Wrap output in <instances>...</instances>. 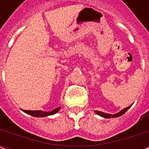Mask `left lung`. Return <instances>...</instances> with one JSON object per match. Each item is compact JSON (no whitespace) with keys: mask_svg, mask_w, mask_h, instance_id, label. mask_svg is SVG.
Masks as SVG:
<instances>
[{"mask_svg":"<svg viewBox=\"0 0 149 149\" xmlns=\"http://www.w3.org/2000/svg\"><path fill=\"white\" fill-rule=\"evenodd\" d=\"M130 107H131V105L128 106V108H125L124 109H122L121 111H120V112H117V113H116V114H113V115H112V114H109V113H105V112H100V111H95V112L97 113V115L100 116H102L104 118H114V117H118V116H122L123 114H125V112H126V111L130 109Z\"/></svg>","mask_w":149,"mask_h":149,"instance_id":"8db88e82","label":"left lung"}]
</instances>
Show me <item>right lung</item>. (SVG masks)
Masks as SVG:
<instances>
[{"label":"right lung","instance_id":"obj_1","mask_svg":"<svg viewBox=\"0 0 149 149\" xmlns=\"http://www.w3.org/2000/svg\"><path fill=\"white\" fill-rule=\"evenodd\" d=\"M61 109V107L56 108L54 110H52L51 112H44L41 110H36V111H30V110H23V112H26L27 114L35 116V117H45V116H51L55 114L58 112L59 110Z\"/></svg>","mask_w":149,"mask_h":149}]
</instances>
